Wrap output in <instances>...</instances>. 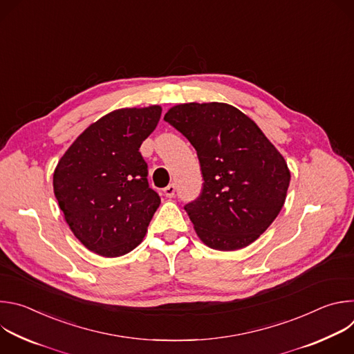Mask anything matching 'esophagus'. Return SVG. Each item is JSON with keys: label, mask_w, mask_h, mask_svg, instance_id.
Wrapping results in <instances>:
<instances>
[{"label": "esophagus", "mask_w": 354, "mask_h": 354, "mask_svg": "<svg viewBox=\"0 0 354 354\" xmlns=\"http://www.w3.org/2000/svg\"><path fill=\"white\" fill-rule=\"evenodd\" d=\"M164 194H165L167 197H174V196H175V185H174V183L168 185V186L164 189Z\"/></svg>", "instance_id": "obj_1"}]
</instances>
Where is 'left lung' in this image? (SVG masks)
<instances>
[{"mask_svg":"<svg viewBox=\"0 0 354 354\" xmlns=\"http://www.w3.org/2000/svg\"><path fill=\"white\" fill-rule=\"evenodd\" d=\"M164 120L197 151L203 189L185 206L207 246L236 250L257 241L280 213L290 185L283 156L236 108L182 104Z\"/></svg>","mask_w":354,"mask_h":354,"instance_id":"obj_1","label":"left lung"}]
</instances>
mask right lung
I'll use <instances>...</instances> for the list:
<instances>
[{"instance_id": "1", "label": "right lung", "mask_w": 354, "mask_h": 354, "mask_svg": "<svg viewBox=\"0 0 354 354\" xmlns=\"http://www.w3.org/2000/svg\"><path fill=\"white\" fill-rule=\"evenodd\" d=\"M161 112L154 105L105 115L78 136L56 167L53 189L64 218L100 257L129 254L160 207L140 145L156 130Z\"/></svg>"}]
</instances>
